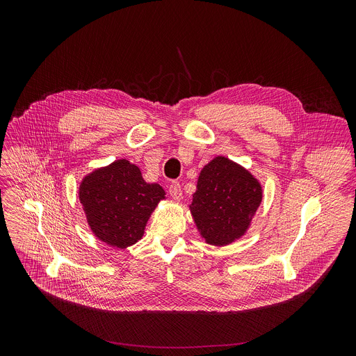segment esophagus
I'll use <instances>...</instances> for the list:
<instances>
[{
	"instance_id": "1",
	"label": "esophagus",
	"mask_w": 356,
	"mask_h": 356,
	"mask_svg": "<svg viewBox=\"0 0 356 356\" xmlns=\"http://www.w3.org/2000/svg\"><path fill=\"white\" fill-rule=\"evenodd\" d=\"M169 194L173 200H177V201L183 197V191H181V187H180L179 181H172L169 184Z\"/></svg>"
}]
</instances>
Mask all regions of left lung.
I'll list each match as a JSON object with an SVG mask.
<instances>
[{
	"instance_id": "1",
	"label": "left lung",
	"mask_w": 356,
	"mask_h": 356,
	"mask_svg": "<svg viewBox=\"0 0 356 356\" xmlns=\"http://www.w3.org/2000/svg\"><path fill=\"white\" fill-rule=\"evenodd\" d=\"M262 201V187L242 166L217 156L202 168L190 211L207 243L224 246L241 238Z\"/></svg>"
}]
</instances>
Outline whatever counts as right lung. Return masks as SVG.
<instances>
[{
  "instance_id": "1",
  "label": "right lung",
  "mask_w": 356,
  "mask_h": 356,
  "mask_svg": "<svg viewBox=\"0 0 356 356\" xmlns=\"http://www.w3.org/2000/svg\"><path fill=\"white\" fill-rule=\"evenodd\" d=\"M79 198L94 235L111 246L127 248L142 238L165 190L146 183L138 166L120 159L86 176Z\"/></svg>"
}]
</instances>
